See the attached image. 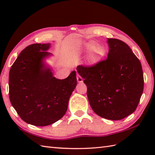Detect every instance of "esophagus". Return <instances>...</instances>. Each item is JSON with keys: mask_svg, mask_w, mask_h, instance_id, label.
<instances>
[{"mask_svg": "<svg viewBox=\"0 0 155 155\" xmlns=\"http://www.w3.org/2000/svg\"><path fill=\"white\" fill-rule=\"evenodd\" d=\"M77 81L78 82V83H82L83 82V78L81 77V76L80 74H77Z\"/></svg>", "mask_w": 155, "mask_h": 155, "instance_id": "1", "label": "esophagus"}]
</instances>
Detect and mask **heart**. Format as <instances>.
Wrapping results in <instances>:
<instances>
[{
  "mask_svg": "<svg viewBox=\"0 0 155 155\" xmlns=\"http://www.w3.org/2000/svg\"><path fill=\"white\" fill-rule=\"evenodd\" d=\"M87 49L91 48V50L87 58V62L88 64H94L99 61L104 54V49L101 45H95L94 42L87 45Z\"/></svg>",
  "mask_w": 155,
  "mask_h": 155,
  "instance_id": "1",
  "label": "heart"
}]
</instances>
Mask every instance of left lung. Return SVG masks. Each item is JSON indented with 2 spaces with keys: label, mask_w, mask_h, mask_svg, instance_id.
I'll return each mask as SVG.
<instances>
[{
  "label": "left lung",
  "mask_w": 155,
  "mask_h": 155,
  "mask_svg": "<svg viewBox=\"0 0 155 155\" xmlns=\"http://www.w3.org/2000/svg\"><path fill=\"white\" fill-rule=\"evenodd\" d=\"M107 42L106 59L77 69L84 79L92 109L104 118L118 120L136 110L143 92V72L128 45L117 38H108Z\"/></svg>",
  "instance_id": "left-lung-1"
}]
</instances>
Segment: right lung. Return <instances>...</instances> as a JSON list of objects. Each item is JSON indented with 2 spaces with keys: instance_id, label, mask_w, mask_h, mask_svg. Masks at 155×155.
Wrapping results in <instances>:
<instances>
[{
  "instance_id": "add662e5",
  "label": "right lung",
  "mask_w": 155,
  "mask_h": 155,
  "mask_svg": "<svg viewBox=\"0 0 155 155\" xmlns=\"http://www.w3.org/2000/svg\"><path fill=\"white\" fill-rule=\"evenodd\" d=\"M50 44H32L21 52L9 72V98L22 120L35 126L54 123L67 110L77 86L76 71L57 79L43 59L51 55Z\"/></svg>"
}]
</instances>
